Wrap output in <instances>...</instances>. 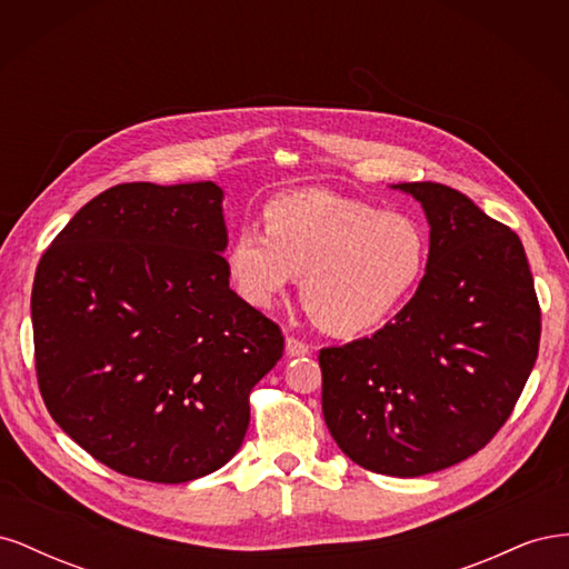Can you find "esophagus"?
<instances>
[{"label":"esophagus","mask_w":569,"mask_h":569,"mask_svg":"<svg viewBox=\"0 0 569 569\" xmlns=\"http://www.w3.org/2000/svg\"><path fill=\"white\" fill-rule=\"evenodd\" d=\"M284 349H287V356H308V353H311V347H308L306 341H301V339L295 337V335L287 337Z\"/></svg>","instance_id":"obj_1"}]
</instances>
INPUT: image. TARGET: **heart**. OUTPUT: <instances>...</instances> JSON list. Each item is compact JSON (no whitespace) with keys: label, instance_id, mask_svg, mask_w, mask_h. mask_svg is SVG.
<instances>
[{"label":"heart","instance_id":"b5f03b06","mask_svg":"<svg viewBox=\"0 0 569 569\" xmlns=\"http://www.w3.org/2000/svg\"><path fill=\"white\" fill-rule=\"evenodd\" d=\"M263 222L266 232L247 228L230 244L237 291L268 308L301 274L306 311L332 335L382 327L425 278L429 239L406 213L311 187L268 201Z\"/></svg>","mask_w":569,"mask_h":569}]
</instances>
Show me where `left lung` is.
I'll return each mask as SVG.
<instances>
[{"instance_id":"1","label":"left lung","mask_w":569,"mask_h":569,"mask_svg":"<svg viewBox=\"0 0 569 569\" xmlns=\"http://www.w3.org/2000/svg\"><path fill=\"white\" fill-rule=\"evenodd\" d=\"M429 220L427 272L372 337L320 349L322 416L360 468L420 477L475 456L537 363L541 308L520 237L439 182L396 184Z\"/></svg>"}]
</instances>
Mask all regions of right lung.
I'll return each instance as SVG.
<instances>
[{
	"label": "right lung",
	"instance_id": "right-lung-1",
	"mask_svg": "<svg viewBox=\"0 0 569 569\" xmlns=\"http://www.w3.org/2000/svg\"><path fill=\"white\" fill-rule=\"evenodd\" d=\"M222 189L126 182L94 197L32 282L49 416L107 468L182 485L244 441L249 396L282 358L278 322L230 289Z\"/></svg>",
	"mask_w": 569,
	"mask_h": 569
}]
</instances>
